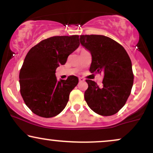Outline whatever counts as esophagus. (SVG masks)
<instances>
[{
  "label": "esophagus",
  "instance_id": "34e87169",
  "mask_svg": "<svg viewBox=\"0 0 153 153\" xmlns=\"http://www.w3.org/2000/svg\"><path fill=\"white\" fill-rule=\"evenodd\" d=\"M79 81L80 82H84L85 81V80H84L82 78H79Z\"/></svg>",
  "mask_w": 153,
  "mask_h": 153
}]
</instances>
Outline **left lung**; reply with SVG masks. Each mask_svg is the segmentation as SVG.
Returning a JSON list of instances; mask_svg holds the SVG:
<instances>
[{"instance_id": "left-lung-1", "label": "left lung", "mask_w": 153, "mask_h": 153, "mask_svg": "<svg viewBox=\"0 0 153 153\" xmlns=\"http://www.w3.org/2000/svg\"><path fill=\"white\" fill-rule=\"evenodd\" d=\"M81 45L90 52L91 73H102V85L86 80L88 106L101 116L115 114L125 104L134 81L131 59L122 45L103 35H81Z\"/></svg>"}]
</instances>
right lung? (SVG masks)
Listing matches in <instances>:
<instances>
[{
	"label": "right lung",
	"instance_id": "right-lung-1",
	"mask_svg": "<svg viewBox=\"0 0 153 153\" xmlns=\"http://www.w3.org/2000/svg\"><path fill=\"white\" fill-rule=\"evenodd\" d=\"M79 45L78 35L52 36L40 42L26 54L19 73L20 91L35 114L50 118L65 108L78 78L71 75L67 80H57L55 72Z\"/></svg>",
	"mask_w": 153,
	"mask_h": 153
}]
</instances>
